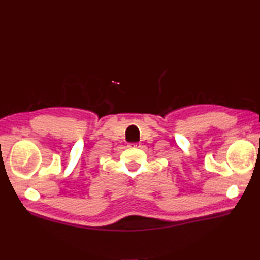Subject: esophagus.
Listing matches in <instances>:
<instances>
[{
	"label": "esophagus",
	"mask_w": 260,
	"mask_h": 260,
	"mask_svg": "<svg viewBox=\"0 0 260 260\" xmlns=\"http://www.w3.org/2000/svg\"><path fill=\"white\" fill-rule=\"evenodd\" d=\"M128 147H140V144H138V143H128Z\"/></svg>",
	"instance_id": "1"
}]
</instances>
